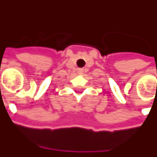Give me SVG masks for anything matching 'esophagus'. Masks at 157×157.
<instances>
[{
  "instance_id": "1",
  "label": "esophagus",
  "mask_w": 157,
  "mask_h": 157,
  "mask_svg": "<svg viewBox=\"0 0 157 157\" xmlns=\"http://www.w3.org/2000/svg\"><path fill=\"white\" fill-rule=\"evenodd\" d=\"M82 72H83V69H82V68L78 69V73H82Z\"/></svg>"
}]
</instances>
